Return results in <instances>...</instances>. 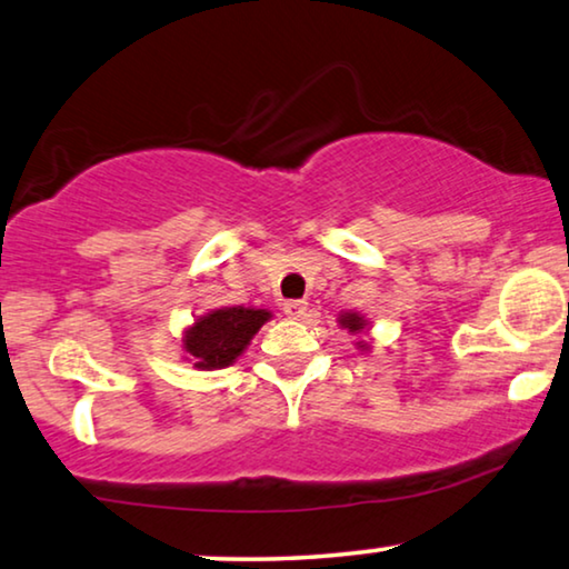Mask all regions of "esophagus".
Instances as JSON below:
<instances>
[{"label": "esophagus", "instance_id": "34e87169", "mask_svg": "<svg viewBox=\"0 0 569 569\" xmlns=\"http://www.w3.org/2000/svg\"><path fill=\"white\" fill-rule=\"evenodd\" d=\"M307 301H301V299H291V301H286L283 303V313L286 317H291V319H301L303 313H307Z\"/></svg>", "mask_w": 569, "mask_h": 569}]
</instances>
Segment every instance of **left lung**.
<instances>
[{"instance_id": "8db88e82", "label": "left lung", "mask_w": 569, "mask_h": 569, "mask_svg": "<svg viewBox=\"0 0 569 569\" xmlns=\"http://www.w3.org/2000/svg\"><path fill=\"white\" fill-rule=\"evenodd\" d=\"M339 325H342L345 329H350L352 335H358V332H362V329L368 327V319L362 317V313H358V311H347V313H339ZM358 347H362V350H368L366 342H358Z\"/></svg>"}]
</instances>
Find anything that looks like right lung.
<instances>
[{
  "label": "right lung",
  "instance_id": "right-lung-1",
  "mask_svg": "<svg viewBox=\"0 0 569 569\" xmlns=\"http://www.w3.org/2000/svg\"><path fill=\"white\" fill-rule=\"evenodd\" d=\"M270 319L268 309L222 307L203 313L186 329L183 350L199 370H222L244 352L250 339Z\"/></svg>",
  "mask_w": 569,
  "mask_h": 569
}]
</instances>
